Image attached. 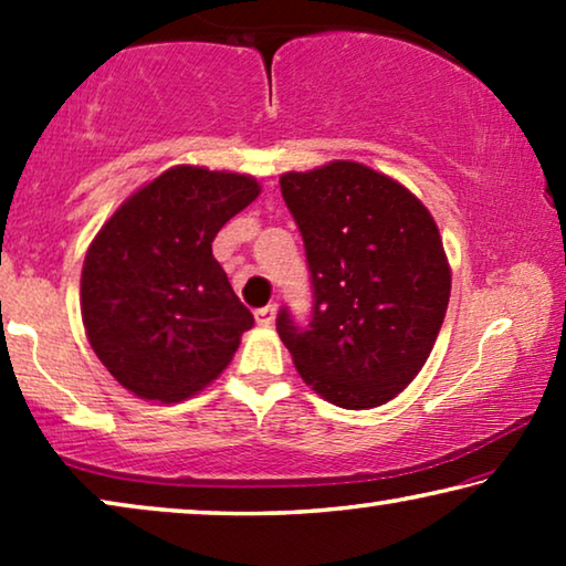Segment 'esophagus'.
I'll use <instances>...</instances> for the list:
<instances>
[{"mask_svg": "<svg viewBox=\"0 0 566 566\" xmlns=\"http://www.w3.org/2000/svg\"><path fill=\"white\" fill-rule=\"evenodd\" d=\"M275 304H268V306H262V308H258V312H254V319H258V324L260 327H270V324L275 322Z\"/></svg>", "mask_w": 566, "mask_h": 566, "instance_id": "esophagus-1", "label": "esophagus"}]
</instances>
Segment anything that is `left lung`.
<instances>
[{"instance_id": "1", "label": "left lung", "mask_w": 566, "mask_h": 566, "mask_svg": "<svg viewBox=\"0 0 566 566\" xmlns=\"http://www.w3.org/2000/svg\"><path fill=\"white\" fill-rule=\"evenodd\" d=\"M312 273L306 327H275L301 378L332 405L370 409L405 391L436 345L451 268L428 208L391 177L329 161L281 177Z\"/></svg>"}]
</instances>
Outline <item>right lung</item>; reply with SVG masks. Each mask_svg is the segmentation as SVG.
<instances>
[{"label": "right lung", "mask_w": 566, "mask_h": 566, "mask_svg": "<svg viewBox=\"0 0 566 566\" xmlns=\"http://www.w3.org/2000/svg\"><path fill=\"white\" fill-rule=\"evenodd\" d=\"M260 196L250 175L180 165L115 211L82 268V322L111 376L142 399L180 401L211 384L254 316L211 242Z\"/></svg>", "instance_id": "add662e5"}]
</instances>
